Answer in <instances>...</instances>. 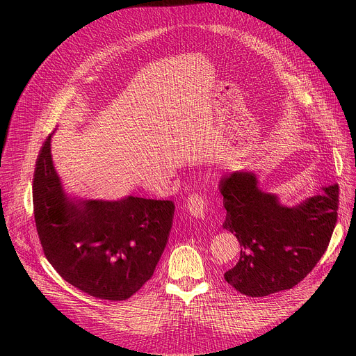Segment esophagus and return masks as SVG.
Here are the masks:
<instances>
[{
	"mask_svg": "<svg viewBox=\"0 0 356 356\" xmlns=\"http://www.w3.org/2000/svg\"><path fill=\"white\" fill-rule=\"evenodd\" d=\"M187 211L197 217V218H202L206 217L207 213H209V202L206 201V198L202 197L201 194L198 193H193L188 198H187Z\"/></svg>",
	"mask_w": 356,
	"mask_h": 356,
	"instance_id": "esophagus-1",
	"label": "esophagus"
}]
</instances>
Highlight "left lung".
Returning a JSON list of instances; mask_svg holds the SVG:
<instances>
[{
  "instance_id": "left-lung-1",
  "label": "left lung",
  "mask_w": 356,
  "mask_h": 356,
  "mask_svg": "<svg viewBox=\"0 0 356 356\" xmlns=\"http://www.w3.org/2000/svg\"><path fill=\"white\" fill-rule=\"evenodd\" d=\"M220 191L227 210L222 227L241 245L238 264L224 277L239 293L264 297L291 289L324 255L338 216L337 183L291 207L264 191L249 170L227 172Z\"/></svg>"
}]
</instances>
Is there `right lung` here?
<instances>
[{
  "label": "right lung",
  "instance_id": "1",
  "mask_svg": "<svg viewBox=\"0 0 356 356\" xmlns=\"http://www.w3.org/2000/svg\"><path fill=\"white\" fill-rule=\"evenodd\" d=\"M50 134L36 161L33 213L44 255L72 286L98 298L127 300L155 272L173 224L169 200L67 194L55 169Z\"/></svg>",
  "mask_w": 356,
  "mask_h": 356
}]
</instances>
